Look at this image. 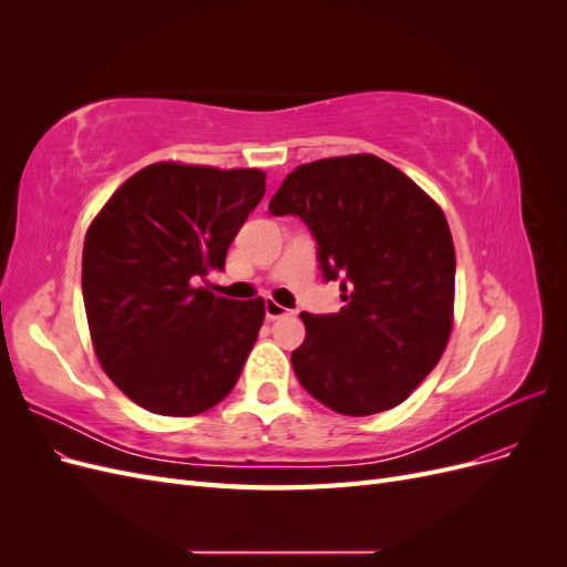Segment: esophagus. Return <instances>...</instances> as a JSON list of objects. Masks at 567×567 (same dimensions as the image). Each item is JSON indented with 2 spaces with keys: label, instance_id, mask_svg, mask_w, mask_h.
<instances>
[{
  "label": "esophagus",
  "instance_id": "esophagus-1",
  "mask_svg": "<svg viewBox=\"0 0 567 567\" xmlns=\"http://www.w3.org/2000/svg\"><path fill=\"white\" fill-rule=\"evenodd\" d=\"M265 315H267L269 321H274V319H281V317H286V315H290V312L286 310V307H281L279 302L267 300V302H265Z\"/></svg>",
  "mask_w": 567,
  "mask_h": 567
}]
</instances>
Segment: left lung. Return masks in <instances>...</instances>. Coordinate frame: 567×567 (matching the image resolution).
<instances>
[{
  "label": "left lung",
  "instance_id": "8db88e82",
  "mask_svg": "<svg viewBox=\"0 0 567 567\" xmlns=\"http://www.w3.org/2000/svg\"><path fill=\"white\" fill-rule=\"evenodd\" d=\"M269 213L305 221L323 279L346 293L336 315H300L307 336L290 362L302 388L346 416L404 402L452 333L456 255L440 205L362 153L296 167Z\"/></svg>",
  "mask_w": 567,
  "mask_h": 567
}]
</instances>
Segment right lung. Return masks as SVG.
Returning <instances> with one entry per match:
<instances>
[{
  "instance_id": "obj_1",
  "label": "right lung",
  "mask_w": 567,
  "mask_h": 567,
  "mask_svg": "<svg viewBox=\"0 0 567 567\" xmlns=\"http://www.w3.org/2000/svg\"><path fill=\"white\" fill-rule=\"evenodd\" d=\"M265 196L260 169L156 163L132 175L84 238L82 298L101 367L161 416H194L236 385L265 302L198 286Z\"/></svg>"
}]
</instances>
